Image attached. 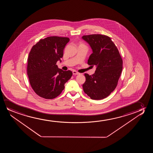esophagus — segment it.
<instances>
[{"mask_svg":"<svg viewBox=\"0 0 153 153\" xmlns=\"http://www.w3.org/2000/svg\"><path fill=\"white\" fill-rule=\"evenodd\" d=\"M73 75H79V73H78V72H77V71H73Z\"/></svg>","mask_w":153,"mask_h":153,"instance_id":"esophagus-1","label":"esophagus"}]
</instances>
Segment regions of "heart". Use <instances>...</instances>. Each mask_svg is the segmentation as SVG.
<instances>
[{
	"label": "heart",
	"instance_id": "obj_1",
	"mask_svg": "<svg viewBox=\"0 0 153 153\" xmlns=\"http://www.w3.org/2000/svg\"><path fill=\"white\" fill-rule=\"evenodd\" d=\"M84 45V44H80L79 45Z\"/></svg>",
	"mask_w": 153,
	"mask_h": 153
}]
</instances>
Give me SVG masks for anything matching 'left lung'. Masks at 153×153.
I'll list each match as a JSON object with an SVG mask.
<instances>
[{
  "instance_id": "obj_1",
  "label": "left lung",
  "mask_w": 153,
  "mask_h": 153,
  "mask_svg": "<svg viewBox=\"0 0 153 153\" xmlns=\"http://www.w3.org/2000/svg\"><path fill=\"white\" fill-rule=\"evenodd\" d=\"M92 50L88 64L96 66L94 74H85L84 92L93 100L109 96L117 86L121 74L123 61L117 46L109 36L102 34L82 36Z\"/></svg>"
}]
</instances>
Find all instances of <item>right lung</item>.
<instances>
[{"instance_id": "right-lung-1", "label": "right lung", "mask_w": 153, "mask_h": 153, "mask_svg": "<svg viewBox=\"0 0 153 153\" xmlns=\"http://www.w3.org/2000/svg\"><path fill=\"white\" fill-rule=\"evenodd\" d=\"M69 41L66 37L48 36L32 48L27 58V74L32 88L39 96L46 99L59 96L71 78L72 71H64L56 65Z\"/></svg>"}]
</instances>
